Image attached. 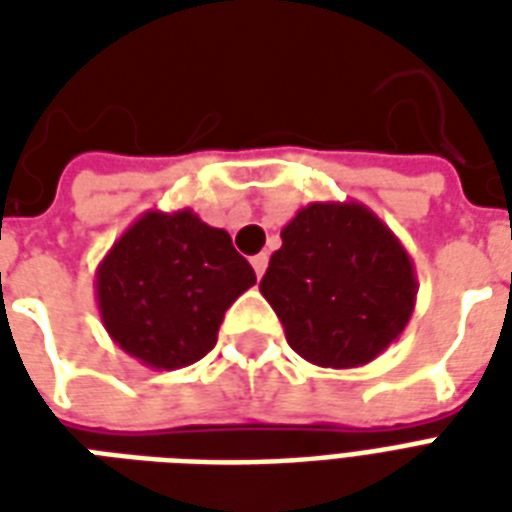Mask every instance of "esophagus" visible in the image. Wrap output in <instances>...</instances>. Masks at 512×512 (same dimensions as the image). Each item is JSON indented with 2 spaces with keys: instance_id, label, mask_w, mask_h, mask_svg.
Wrapping results in <instances>:
<instances>
[{
  "instance_id": "esophagus-1",
  "label": "esophagus",
  "mask_w": 512,
  "mask_h": 512,
  "mask_svg": "<svg viewBox=\"0 0 512 512\" xmlns=\"http://www.w3.org/2000/svg\"><path fill=\"white\" fill-rule=\"evenodd\" d=\"M252 268H255L257 279L266 274V268H268V255H266V252H260V255L252 257Z\"/></svg>"
}]
</instances>
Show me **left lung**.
I'll return each mask as SVG.
<instances>
[{
  "mask_svg": "<svg viewBox=\"0 0 512 512\" xmlns=\"http://www.w3.org/2000/svg\"><path fill=\"white\" fill-rule=\"evenodd\" d=\"M406 246L362 202H310L282 227L260 293L288 345L318 367H359L403 334L417 304Z\"/></svg>",
  "mask_w": 512,
  "mask_h": 512,
  "instance_id": "left-lung-1",
  "label": "left lung"
}]
</instances>
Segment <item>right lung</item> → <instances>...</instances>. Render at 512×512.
Instances as JSON below:
<instances>
[{
  "mask_svg": "<svg viewBox=\"0 0 512 512\" xmlns=\"http://www.w3.org/2000/svg\"><path fill=\"white\" fill-rule=\"evenodd\" d=\"M255 285L227 230L194 211H147L95 271L106 332L156 370L194 365L216 345L227 307Z\"/></svg>",
  "mask_w": 512,
  "mask_h": 512,
  "instance_id": "add662e5",
  "label": "right lung"
}]
</instances>
